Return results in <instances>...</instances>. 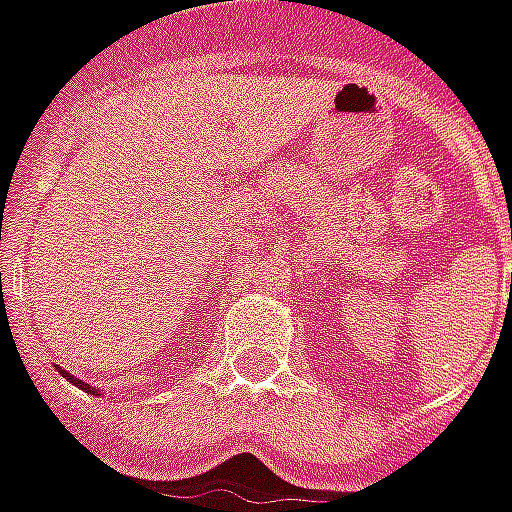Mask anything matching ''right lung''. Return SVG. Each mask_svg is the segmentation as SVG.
Wrapping results in <instances>:
<instances>
[{
    "label": "right lung",
    "mask_w": 512,
    "mask_h": 512,
    "mask_svg": "<svg viewBox=\"0 0 512 512\" xmlns=\"http://www.w3.org/2000/svg\"><path fill=\"white\" fill-rule=\"evenodd\" d=\"M58 373H63V376H66V382H72L74 387H80V390H86V393H91V396H97V393L91 390V384H86L83 379H77V376H72V373H66L63 368H58Z\"/></svg>",
    "instance_id": "add662e5"
}]
</instances>
